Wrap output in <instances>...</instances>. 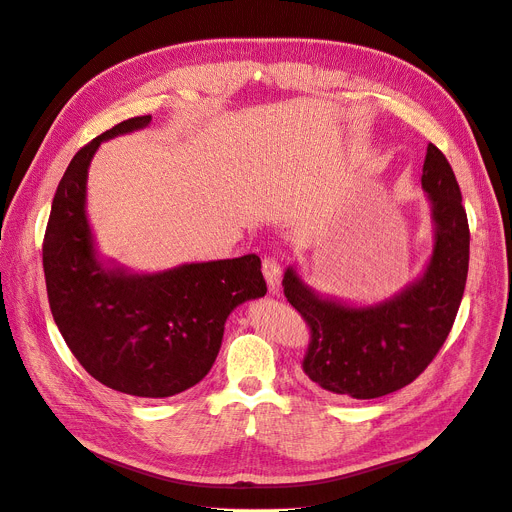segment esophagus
Segmentation results:
<instances>
[{"mask_svg": "<svg viewBox=\"0 0 512 512\" xmlns=\"http://www.w3.org/2000/svg\"><path fill=\"white\" fill-rule=\"evenodd\" d=\"M263 276H265V282H267V286H270V290L276 292L280 278H282V263L276 255L263 257Z\"/></svg>", "mask_w": 512, "mask_h": 512, "instance_id": "obj_1", "label": "esophagus"}]
</instances>
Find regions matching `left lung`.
<instances>
[{
    "label": "left lung",
    "mask_w": 512,
    "mask_h": 512,
    "mask_svg": "<svg viewBox=\"0 0 512 512\" xmlns=\"http://www.w3.org/2000/svg\"><path fill=\"white\" fill-rule=\"evenodd\" d=\"M421 186L432 203L436 245L423 276L394 299L348 307L321 299L288 267L282 286L307 321V378L340 398H378L409 386L434 361L459 311L469 272V222L459 182L429 143Z\"/></svg>",
    "instance_id": "1"
}]
</instances>
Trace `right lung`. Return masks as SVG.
Listing matches in <instances>:
<instances>
[{
    "instance_id": "add662e5",
    "label": "right lung",
    "mask_w": 512,
    "mask_h": 512,
    "mask_svg": "<svg viewBox=\"0 0 512 512\" xmlns=\"http://www.w3.org/2000/svg\"><path fill=\"white\" fill-rule=\"evenodd\" d=\"M149 122L128 118L72 157L51 203L43 272L53 321L87 373L130 396L166 398L205 378L230 311L267 286L253 253L147 276L97 261L85 213L89 164L101 141Z\"/></svg>"
}]
</instances>
